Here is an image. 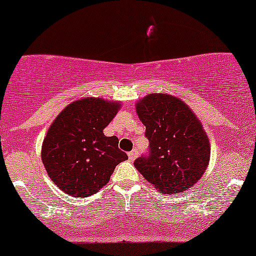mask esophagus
<instances>
[{"label":"esophagus","mask_w":256,"mask_h":256,"mask_svg":"<svg viewBox=\"0 0 256 256\" xmlns=\"http://www.w3.org/2000/svg\"><path fill=\"white\" fill-rule=\"evenodd\" d=\"M128 157H129V160H134L138 157V151L136 150H132L128 154Z\"/></svg>","instance_id":"obj_1"}]
</instances>
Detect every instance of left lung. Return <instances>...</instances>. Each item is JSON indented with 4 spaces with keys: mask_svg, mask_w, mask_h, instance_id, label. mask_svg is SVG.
Returning <instances> with one entry per match:
<instances>
[{
    "mask_svg": "<svg viewBox=\"0 0 256 256\" xmlns=\"http://www.w3.org/2000/svg\"><path fill=\"white\" fill-rule=\"evenodd\" d=\"M136 110L146 127L150 154L134 166L166 194L190 190L210 160V144L202 123L179 98L152 93L138 100Z\"/></svg>",
    "mask_w": 256,
    "mask_h": 256,
    "instance_id": "left-lung-1",
    "label": "left lung"
}]
</instances>
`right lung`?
I'll return each instance as SVG.
<instances>
[{"label":"right lung","instance_id":"obj_1","mask_svg":"<svg viewBox=\"0 0 256 256\" xmlns=\"http://www.w3.org/2000/svg\"><path fill=\"white\" fill-rule=\"evenodd\" d=\"M120 108V102L82 98L53 120L43 139L41 158L48 176L65 194L92 196L108 182L116 166L128 160L118 148V139L104 134Z\"/></svg>","mask_w":256,"mask_h":256}]
</instances>
